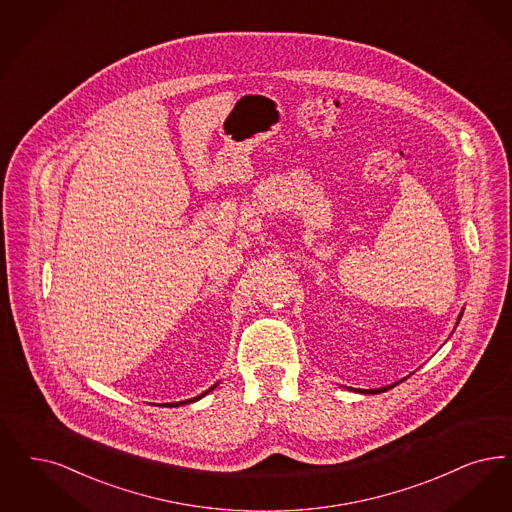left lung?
<instances>
[{
    "label": "left lung",
    "instance_id": "obj_1",
    "mask_svg": "<svg viewBox=\"0 0 512 512\" xmlns=\"http://www.w3.org/2000/svg\"><path fill=\"white\" fill-rule=\"evenodd\" d=\"M461 316H463V310H461V314H459V318H457V324H459V320H461ZM409 377V375H408ZM408 377H404V379H400V381H396V383H392V385H387V387H379V389H354L356 392H360V394H381V392H387V390L392 389V387H396L398 383H402V381H406Z\"/></svg>",
    "mask_w": 512,
    "mask_h": 512
}]
</instances>
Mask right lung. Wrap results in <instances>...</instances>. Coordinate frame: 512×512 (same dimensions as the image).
Masks as SVG:
<instances>
[{
    "instance_id": "obj_1",
    "label": "right lung",
    "mask_w": 512,
    "mask_h": 512,
    "mask_svg": "<svg viewBox=\"0 0 512 512\" xmlns=\"http://www.w3.org/2000/svg\"><path fill=\"white\" fill-rule=\"evenodd\" d=\"M215 387H217V385H213L211 389L205 390V392H202L200 396H194V398H190V400H184V402H171V404H164V406H167V408H177V406H181V404H192V402H198L200 398H204L205 394H207V392H211Z\"/></svg>"
}]
</instances>
